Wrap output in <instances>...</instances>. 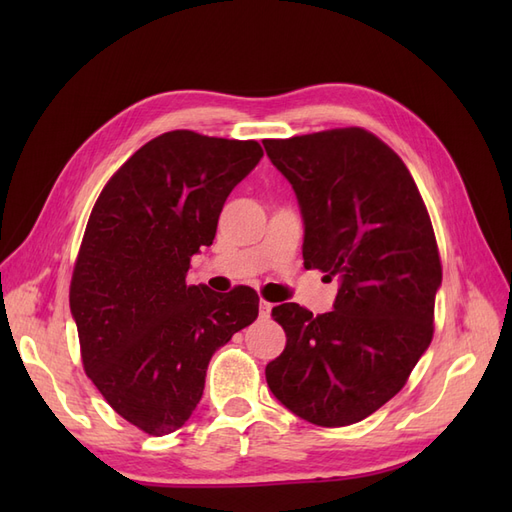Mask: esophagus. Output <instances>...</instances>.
I'll return each mask as SVG.
<instances>
[{
	"label": "esophagus",
	"mask_w": 512,
	"mask_h": 512,
	"mask_svg": "<svg viewBox=\"0 0 512 512\" xmlns=\"http://www.w3.org/2000/svg\"><path fill=\"white\" fill-rule=\"evenodd\" d=\"M258 307H260V316H262V318H269V316H271V307H273V303H269V301H265V299H260Z\"/></svg>",
	"instance_id": "1"
}]
</instances>
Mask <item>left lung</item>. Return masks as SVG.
Returning <instances> with one entry per match:
<instances>
[{
    "mask_svg": "<svg viewBox=\"0 0 512 512\" xmlns=\"http://www.w3.org/2000/svg\"><path fill=\"white\" fill-rule=\"evenodd\" d=\"M262 145L297 194L305 269L339 277L333 312L273 307L286 348L267 384L307 423H359L401 391L431 344L442 265L427 207L406 164L363 128Z\"/></svg>",
    "mask_w": 512,
    "mask_h": 512,
    "instance_id": "1",
    "label": "left lung"
}]
</instances>
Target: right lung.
<instances>
[{
    "label": "right lung",
    "mask_w": 512,
    "mask_h": 512,
    "mask_svg": "<svg viewBox=\"0 0 512 512\" xmlns=\"http://www.w3.org/2000/svg\"><path fill=\"white\" fill-rule=\"evenodd\" d=\"M260 158L256 141L166 132L108 179L89 215L70 284L83 367L149 436L185 425L213 352L258 318L252 288L218 294L185 275Z\"/></svg>",
    "instance_id": "1"
}]
</instances>
